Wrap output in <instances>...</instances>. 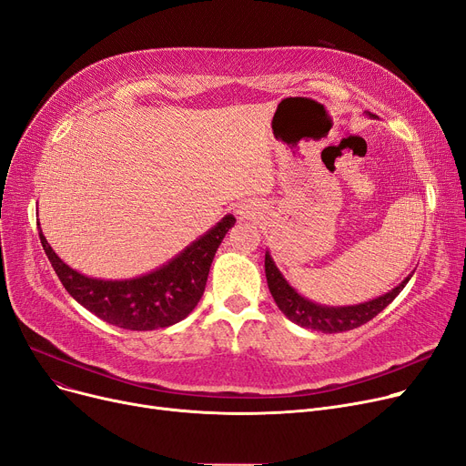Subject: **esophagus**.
<instances>
[{"label":"esophagus","instance_id":"1","mask_svg":"<svg viewBox=\"0 0 466 466\" xmlns=\"http://www.w3.org/2000/svg\"><path fill=\"white\" fill-rule=\"evenodd\" d=\"M239 218H249V211L248 209H238Z\"/></svg>","mask_w":466,"mask_h":466}]
</instances>
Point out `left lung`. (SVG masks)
Returning <instances> with one entry per match:
<instances>
[{"instance_id": "left-lung-1", "label": "left lung", "mask_w": 466, "mask_h": 466, "mask_svg": "<svg viewBox=\"0 0 466 466\" xmlns=\"http://www.w3.org/2000/svg\"><path fill=\"white\" fill-rule=\"evenodd\" d=\"M366 116L375 117V114H370V112H366ZM265 272H267L268 289L276 300L278 309L283 312V316L300 328L321 331V333H342L368 323L390 305V302L401 293V289L406 288L410 278L413 276L410 274L401 283H398L394 289H390L384 295H379L371 300L358 302V305H347V307H329V305H319V302L302 297L291 283L283 278L268 249L265 253Z\"/></svg>"}]
</instances>
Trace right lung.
Instances as JSON below:
<instances>
[{"instance_id":"1","label":"right lung","mask_w":466,"mask_h":466,"mask_svg":"<svg viewBox=\"0 0 466 466\" xmlns=\"http://www.w3.org/2000/svg\"><path fill=\"white\" fill-rule=\"evenodd\" d=\"M234 222V215H225L166 265L126 279L91 278L77 272L53 251L42 228L39 239L58 279L79 305L112 326L152 331L173 326L196 309L206 291L213 257Z\"/></svg>"}]
</instances>
